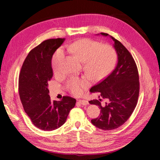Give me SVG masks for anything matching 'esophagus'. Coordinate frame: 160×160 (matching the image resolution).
I'll return each mask as SVG.
<instances>
[{"mask_svg": "<svg viewBox=\"0 0 160 160\" xmlns=\"http://www.w3.org/2000/svg\"><path fill=\"white\" fill-rule=\"evenodd\" d=\"M78 103H79L81 105H87L89 104L88 101H86V100H79Z\"/></svg>", "mask_w": 160, "mask_h": 160, "instance_id": "1", "label": "esophagus"}]
</instances>
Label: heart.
<instances>
[{
  "label": "heart",
  "mask_w": 160,
  "mask_h": 160,
  "mask_svg": "<svg viewBox=\"0 0 160 160\" xmlns=\"http://www.w3.org/2000/svg\"><path fill=\"white\" fill-rule=\"evenodd\" d=\"M67 49L84 62L85 71L95 80L107 76L115 66L117 54L114 48L89 38H83L67 46ZM65 58L64 50L58 49L52 59V69L56 73L63 71ZM89 85L88 79L72 77L67 82V88L73 95H80Z\"/></svg>",
  "instance_id": "heart-1"
}]
</instances>
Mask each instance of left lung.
<instances>
[{
    "label": "left lung",
    "mask_w": 160,
    "mask_h": 160,
    "mask_svg": "<svg viewBox=\"0 0 160 160\" xmlns=\"http://www.w3.org/2000/svg\"><path fill=\"white\" fill-rule=\"evenodd\" d=\"M101 35H109L104 32ZM110 37L114 41L118 64L106 78L90 89L91 93L98 92L99 98L107 101L101 103V99L89 101L101 109L100 115L92 119L91 123L105 131L117 129L126 122L136 107L139 93L138 70L132 55L122 42Z\"/></svg>",
    "instance_id": "8db88e82"
}]
</instances>
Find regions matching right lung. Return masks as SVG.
<instances>
[{"instance_id":"add662e5","label":"right lung","mask_w":160,"mask_h":160,"mask_svg":"<svg viewBox=\"0 0 160 160\" xmlns=\"http://www.w3.org/2000/svg\"><path fill=\"white\" fill-rule=\"evenodd\" d=\"M65 38H51L42 42L28 53L21 67L18 92L24 110L37 128L52 131L63 125L76 99L64 96L51 101L48 82L52 77V57Z\"/></svg>"}]
</instances>
